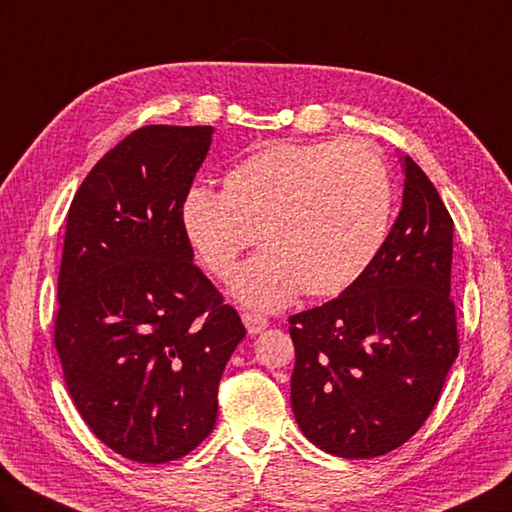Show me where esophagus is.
I'll return each instance as SVG.
<instances>
[{"mask_svg": "<svg viewBox=\"0 0 512 512\" xmlns=\"http://www.w3.org/2000/svg\"><path fill=\"white\" fill-rule=\"evenodd\" d=\"M241 320H243L245 329H247V333H250V335H256V333L265 331L269 327V320L265 316L256 314V312H243Z\"/></svg>", "mask_w": 512, "mask_h": 512, "instance_id": "obj_1", "label": "esophagus"}]
</instances>
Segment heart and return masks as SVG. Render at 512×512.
Masks as SVG:
<instances>
[{"mask_svg":"<svg viewBox=\"0 0 512 512\" xmlns=\"http://www.w3.org/2000/svg\"><path fill=\"white\" fill-rule=\"evenodd\" d=\"M393 211L380 151L365 141H269L228 168L222 192L192 188L181 228L196 258L230 280L256 237L265 250L241 269L235 297L280 309L297 292L335 297L376 258Z\"/></svg>","mask_w":512,"mask_h":512,"instance_id":"heart-1","label":"heart"}]
</instances>
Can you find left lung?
Instances as JSON below:
<instances>
[{
    "mask_svg": "<svg viewBox=\"0 0 512 512\" xmlns=\"http://www.w3.org/2000/svg\"><path fill=\"white\" fill-rule=\"evenodd\" d=\"M401 162V211L371 265L337 299L288 318L294 418L309 442L344 459L408 442L459 354L453 220L421 166Z\"/></svg>",
    "mask_w": 512,
    "mask_h": 512,
    "instance_id": "left-lung-1",
    "label": "left lung"
}]
</instances>
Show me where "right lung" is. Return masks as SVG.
I'll return each mask as SVG.
<instances>
[{
    "label": "right lung",
    "instance_id": "1",
    "mask_svg": "<svg viewBox=\"0 0 512 512\" xmlns=\"http://www.w3.org/2000/svg\"><path fill=\"white\" fill-rule=\"evenodd\" d=\"M211 136L138 128L91 168L68 211L55 348L83 421L138 463L175 461L209 436L245 337L181 228Z\"/></svg>",
    "mask_w": 512,
    "mask_h": 512
}]
</instances>
